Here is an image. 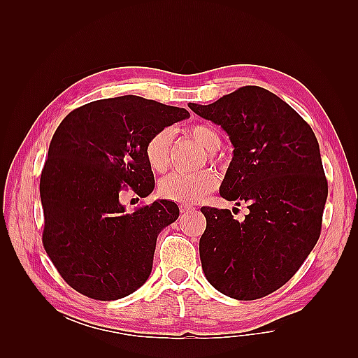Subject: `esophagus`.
<instances>
[{"mask_svg": "<svg viewBox=\"0 0 358 358\" xmlns=\"http://www.w3.org/2000/svg\"><path fill=\"white\" fill-rule=\"evenodd\" d=\"M180 213H191V212H194L196 209L192 208V206H189V204H180Z\"/></svg>", "mask_w": 358, "mask_h": 358, "instance_id": "esophagus-1", "label": "esophagus"}]
</instances>
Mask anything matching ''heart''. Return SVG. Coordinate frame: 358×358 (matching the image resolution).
I'll return each instance as SVG.
<instances>
[{"label": "heart", "mask_w": 358, "mask_h": 358, "mask_svg": "<svg viewBox=\"0 0 358 358\" xmlns=\"http://www.w3.org/2000/svg\"><path fill=\"white\" fill-rule=\"evenodd\" d=\"M189 136L208 152L212 158L213 152L221 146V136L218 129L212 125L199 124L189 128ZM171 134L169 129H161L150 136L145 145V158L149 167L157 173L164 171L169 164ZM218 183V176L212 170H200L197 173H170L159 182V194L164 199L192 203L209 194Z\"/></svg>", "instance_id": "b5f03b06"}]
</instances>
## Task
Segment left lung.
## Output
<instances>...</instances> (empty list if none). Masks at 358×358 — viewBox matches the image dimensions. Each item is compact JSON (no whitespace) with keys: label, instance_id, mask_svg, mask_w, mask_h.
<instances>
[{"label":"left lung","instance_id":"left-lung-1","mask_svg":"<svg viewBox=\"0 0 358 358\" xmlns=\"http://www.w3.org/2000/svg\"><path fill=\"white\" fill-rule=\"evenodd\" d=\"M188 106L230 136L234 155L220 194L249 209L239 222L229 209L203 206V272L225 296L262 299L296 275L320 239L329 185L318 140L291 106L259 86Z\"/></svg>","mask_w":358,"mask_h":358}]
</instances>
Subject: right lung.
I'll return each mask as SVG.
<instances>
[{"label": "right lung", "mask_w": 358, "mask_h": 358, "mask_svg": "<svg viewBox=\"0 0 358 358\" xmlns=\"http://www.w3.org/2000/svg\"><path fill=\"white\" fill-rule=\"evenodd\" d=\"M188 116L180 107L124 95L80 106L57 128L40 178L43 246L80 294L117 300L146 282L157 237L179 208L157 200L127 213L119 196L154 191L145 145Z\"/></svg>", "instance_id": "add662e5"}]
</instances>
